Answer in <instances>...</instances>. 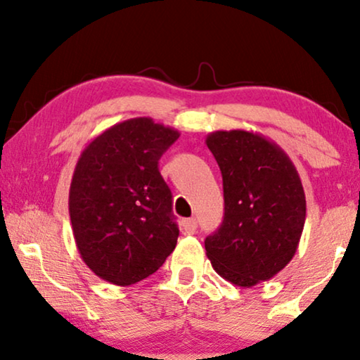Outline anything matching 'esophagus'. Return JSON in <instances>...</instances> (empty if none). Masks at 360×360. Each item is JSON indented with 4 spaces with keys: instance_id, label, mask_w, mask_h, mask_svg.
<instances>
[{
    "instance_id": "34e87169",
    "label": "esophagus",
    "mask_w": 360,
    "mask_h": 360,
    "mask_svg": "<svg viewBox=\"0 0 360 360\" xmlns=\"http://www.w3.org/2000/svg\"><path fill=\"white\" fill-rule=\"evenodd\" d=\"M181 226H184L186 234H195L196 228H198V223H196L195 218H190V219H185L184 224H181Z\"/></svg>"
}]
</instances>
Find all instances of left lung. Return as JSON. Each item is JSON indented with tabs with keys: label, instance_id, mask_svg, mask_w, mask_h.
<instances>
[{
	"label": "left lung",
	"instance_id": "1",
	"mask_svg": "<svg viewBox=\"0 0 360 360\" xmlns=\"http://www.w3.org/2000/svg\"><path fill=\"white\" fill-rule=\"evenodd\" d=\"M206 146L223 175L224 218L205 239L221 277L254 287L285 269L302 238L307 200L290 157L267 137L243 129L216 131Z\"/></svg>",
	"mask_w": 360,
	"mask_h": 360
}]
</instances>
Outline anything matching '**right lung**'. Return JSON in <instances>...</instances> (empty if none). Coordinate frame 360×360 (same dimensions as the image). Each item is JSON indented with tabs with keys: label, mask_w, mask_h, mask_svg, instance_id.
I'll use <instances>...</instances> for the list:
<instances>
[{
	"label": "right lung",
	"mask_w": 360,
	"mask_h": 360,
	"mask_svg": "<svg viewBox=\"0 0 360 360\" xmlns=\"http://www.w3.org/2000/svg\"><path fill=\"white\" fill-rule=\"evenodd\" d=\"M179 137L174 127L132 117L101 132L82 152L68 213L83 262L106 282H141L175 249L179 228L159 159Z\"/></svg>",
	"instance_id": "obj_1"
}]
</instances>
